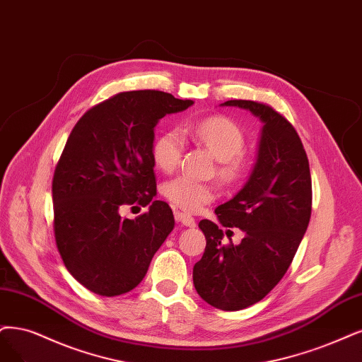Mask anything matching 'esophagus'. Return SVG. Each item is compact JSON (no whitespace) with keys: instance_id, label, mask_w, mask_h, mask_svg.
Masks as SVG:
<instances>
[{"instance_id":"esophagus-1","label":"esophagus","mask_w":362,"mask_h":362,"mask_svg":"<svg viewBox=\"0 0 362 362\" xmlns=\"http://www.w3.org/2000/svg\"><path fill=\"white\" fill-rule=\"evenodd\" d=\"M174 218H176L177 222H180L182 225L185 226H189V228H194L195 226V219L189 215H186V213H182V211H174Z\"/></svg>"}]
</instances>
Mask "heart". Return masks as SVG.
<instances>
[{"instance_id": "1", "label": "heart", "mask_w": 362, "mask_h": 362, "mask_svg": "<svg viewBox=\"0 0 362 362\" xmlns=\"http://www.w3.org/2000/svg\"><path fill=\"white\" fill-rule=\"evenodd\" d=\"M206 146L218 159L216 174L222 183L235 185L245 177L247 160L243 155L246 136L237 122L228 116L211 115L186 124L180 131L167 129L159 134L152 146L155 165L164 173H171L180 164L183 136ZM163 194L168 202L185 211H198L215 198V186L189 176H177L163 185Z\"/></svg>"}]
</instances>
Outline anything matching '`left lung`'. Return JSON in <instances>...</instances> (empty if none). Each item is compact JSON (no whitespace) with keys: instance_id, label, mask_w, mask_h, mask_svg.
<instances>
[{"instance_id":"8db88e82","label":"left lung","mask_w":362,"mask_h":362,"mask_svg":"<svg viewBox=\"0 0 362 362\" xmlns=\"http://www.w3.org/2000/svg\"><path fill=\"white\" fill-rule=\"evenodd\" d=\"M262 120L255 168L234 198L215 213L226 228H240V245L203 219L204 255L194 265V286L210 305L235 312L261 301L288 272L312 216V177L304 146L289 120L272 105L230 100ZM228 235V234H226Z\"/></svg>"}]
</instances>
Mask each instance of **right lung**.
Masks as SVG:
<instances>
[{
	"instance_id": "right-lung-1",
	"label": "right lung",
	"mask_w": 362,
	"mask_h": 362,
	"mask_svg": "<svg viewBox=\"0 0 362 362\" xmlns=\"http://www.w3.org/2000/svg\"><path fill=\"white\" fill-rule=\"evenodd\" d=\"M192 104L160 90L119 92L74 125L53 173V233L66 270L90 292L136 288L173 231L170 206L153 202V128ZM134 204L151 207L136 220L119 216Z\"/></svg>"
}]
</instances>
